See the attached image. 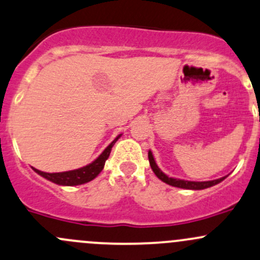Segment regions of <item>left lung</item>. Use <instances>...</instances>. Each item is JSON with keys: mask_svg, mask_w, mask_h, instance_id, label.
I'll return each instance as SVG.
<instances>
[{"mask_svg": "<svg viewBox=\"0 0 260 260\" xmlns=\"http://www.w3.org/2000/svg\"><path fill=\"white\" fill-rule=\"evenodd\" d=\"M148 159H149V165H151L152 171L154 172L155 176H157L158 178L162 180V182H165V183H167V184L172 185V187L183 188V189H192V190L206 189V188L213 187V185L220 183L223 179H225V177H226V176L222 177V178H218V179H214V180H207V182H192V180L172 178V177H168L167 174H165L162 171H160L159 167H158L157 163H155L154 157H153L151 151L148 152Z\"/></svg>", "mask_w": 260, "mask_h": 260, "instance_id": "left-lung-1", "label": "left lung"}]
</instances>
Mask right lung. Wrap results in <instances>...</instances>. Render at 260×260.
<instances>
[{"label": "right lung", "instance_id": "1", "mask_svg": "<svg viewBox=\"0 0 260 260\" xmlns=\"http://www.w3.org/2000/svg\"><path fill=\"white\" fill-rule=\"evenodd\" d=\"M122 135L117 136L113 141L111 142V144L105 149L100 155L97 157V159H94L93 162L89 163V165L82 167V168L73 169V171L68 172H59V173H46V172L38 171V169L34 168V171L37 174H40L43 178L51 180V182L56 183L58 185H80L84 184L87 182H91L92 179H94L98 174L102 172L103 167H105L106 160L108 159L109 153H111L112 147L114 146L117 141Z\"/></svg>", "mask_w": 260, "mask_h": 260}]
</instances>
